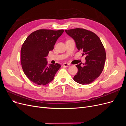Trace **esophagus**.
<instances>
[{
    "label": "esophagus",
    "mask_w": 126,
    "mask_h": 126,
    "mask_svg": "<svg viewBox=\"0 0 126 126\" xmlns=\"http://www.w3.org/2000/svg\"><path fill=\"white\" fill-rule=\"evenodd\" d=\"M63 66H64V67H69L70 66V64L69 63H63Z\"/></svg>",
    "instance_id": "esophagus-1"
}]
</instances>
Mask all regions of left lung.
I'll list each match as a JSON object with an SVG mask.
<instances>
[{"label":"left lung","mask_w":126,"mask_h":126,"mask_svg":"<svg viewBox=\"0 0 126 126\" xmlns=\"http://www.w3.org/2000/svg\"><path fill=\"white\" fill-rule=\"evenodd\" d=\"M68 35L74 39L78 51L86 55V63L76 65L78 72L74 80L80 84L87 85L97 79L104 69L106 54L101 41L96 33L83 28L65 30Z\"/></svg>","instance_id":"left-lung-1"}]
</instances>
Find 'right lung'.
<instances>
[{
  "mask_svg": "<svg viewBox=\"0 0 126 126\" xmlns=\"http://www.w3.org/2000/svg\"><path fill=\"white\" fill-rule=\"evenodd\" d=\"M64 32L39 29L27 37L21 48L20 61L22 70L32 82L44 86L51 82L61 65L49 64L46 57L52 50L57 40Z\"/></svg>",
  "mask_w": 126,
  "mask_h": 126,
  "instance_id": "add662e5",
  "label": "right lung"
}]
</instances>
